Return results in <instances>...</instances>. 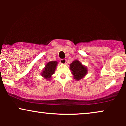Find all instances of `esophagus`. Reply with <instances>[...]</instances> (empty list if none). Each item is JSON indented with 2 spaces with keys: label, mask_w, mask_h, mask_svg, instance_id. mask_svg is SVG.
Here are the masks:
<instances>
[{
  "label": "esophagus",
  "mask_w": 126,
  "mask_h": 126,
  "mask_svg": "<svg viewBox=\"0 0 126 126\" xmlns=\"http://www.w3.org/2000/svg\"><path fill=\"white\" fill-rule=\"evenodd\" d=\"M66 61H67V60L66 59H62L60 60V62L62 64H65L66 63Z\"/></svg>",
  "instance_id": "34e87169"
}]
</instances>
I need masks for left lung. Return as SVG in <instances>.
<instances>
[{"label":"left lung","mask_w":126,"mask_h":126,"mask_svg":"<svg viewBox=\"0 0 126 126\" xmlns=\"http://www.w3.org/2000/svg\"><path fill=\"white\" fill-rule=\"evenodd\" d=\"M70 69L76 80H80L87 73V69L78 60H75L70 64Z\"/></svg>","instance_id":"obj_1"}]
</instances>
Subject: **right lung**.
<instances>
[{
	"instance_id": "add662e5",
	"label": "right lung",
	"mask_w": 126,
	"mask_h": 126,
	"mask_svg": "<svg viewBox=\"0 0 126 126\" xmlns=\"http://www.w3.org/2000/svg\"><path fill=\"white\" fill-rule=\"evenodd\" d=\"M57 64V62L51 61L48 62L46 65V67L43 70V72L41 73V75L46 79L48 80L51 78V75L54 73L55 69Z\"/></svg>"
}]
</instances>
